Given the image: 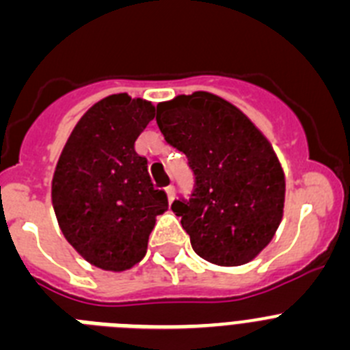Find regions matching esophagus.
Returning a JSON list of instances; mask_svg holds the SVG:
<instances>
[{
    "label": "esophagus",
    "instance_id": "esophagus-1",
    "mask_svg": "<svg viewBox=\"0 0 350 350\" xmlns=\"http://www.w3.org/2000/svg\"><path fill=\"white\" fill-rule=\"evenodd\" d=\"M166 196H168V202L173 203V200H175V187H173V185H168V187H166Z\"/></svg>",
    "mask_w": 350,
    "mask_h": 350
}]
</instances>
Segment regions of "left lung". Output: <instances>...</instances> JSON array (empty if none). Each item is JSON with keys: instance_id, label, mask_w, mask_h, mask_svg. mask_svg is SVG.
Here are the masks:
<instances>
[{"instance_id": "1", "label": "left lung", "mask_w": 350, "mask_h": 350, "mask_svg": "<svg viewBox=\"0 0 350 350\" xmlns=\"http://www.w3.org/2000/svg\"><path fill=\"white\" fill-rule=\"evenodd\" d=\"M156 122L196 175L193 200L172 205L194 252L219 267L252 261L284 215L286 177L270 142L240 108L205 91L157 103Z\"/></svg>"}]
</instances>
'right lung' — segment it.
<instances>
[{"instance_id":"right-lung-1","label":"right lung","mask_w":350,"mask_h":350,"mask_svg":"<svg viewBox=\"0 0 350 350\" xmlns=\"http://www.w3.org/2000/svg\"><path fill=\"white\" fill-rule=\"evenodd\" d=\"M154 105L126 92L92 105L71 131L52 178L64 238L92 267L126 271L144 259L156 217L168 210L135 142Z\"/></svg>"}]
</instances>
